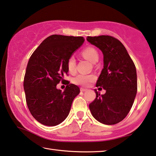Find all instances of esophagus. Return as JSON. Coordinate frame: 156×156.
<instances>
[{
	"label": "esophagus",
	"mask_w": 156,
	"mask_h": 156,
	"mask_svg": "<svg viewBox=\"0 0 156 156\" xmlns=\"http://www.w3.org/2000/svg\"><path fill=\"white\" fill-rule=\"evenodd\" d=\"M87 89H85V88H83V87L80 88V91H87Z\"/></svg>",
	"instance_id": "esophagus-1"
}]
</instances>
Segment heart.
I'll return each mask as SVG.
<instances>
[{
  "label": "heart",
  "instance_id": "1",
  "mask_svg": "<svg viewBox=\"0 0 156 156\" xmlns=\"http://www.w3.org/2000/svg\"><path fill=\"white\" fill-rule=\"evenodd\" d=\"M82 55L90 60L91 62H96L98 60V54L97 51L92 47H87L81 51ZM76 60L73 56H71L68 59L66 62V66L69 73H73L76 72ZM96 80V76L94 74H78L73 78V83L77 85L87 86L90 83L94 82Z\"/></svg>",
  "mask_w": 156,
  "mask_h": 156
}]
</instances>
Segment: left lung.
Listing matches in <instances>:
<instances>
[{"label": "left lung", "mask_w": 156, "mask_h": 156, "mask_svg": "<svg viewBox=\"0 0 156 156\" xmlns=\"http://www.w3.org/2000/svg\"><path fill=\"white\" fill-rule=\"evenodd\" d=\"M87 40L103 54V69L96 86L106 91L101 95L94 90L96 98L89 105L90 110L99 122L116 124L126 117L137 94L135 64L123 44L112 36H89Z\"/></svg>", "instance_id": "left-lung-1"}]
</instances>
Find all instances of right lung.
<instances>
[{
	"mask_svg": "<svg viewBox=\"0 0 156 156\" xmlns=\"http://www.w3.org/2000/svg\"><path fill=\"white\" fill-rule=\"evenodd\" d=\"M84 41L83 37L53 34L44 39L30 58L23 81L26 100L31 115L41 124L54 126L62 122L80 93L73 84L69 83L64 91L56 86L65 80L68 59Z\"/></svg>",
	"mask_w": 156,
	"mask_h": 156,
	"instance_id": "add662e5",
	"label": "right lung"
}]
</instances>
